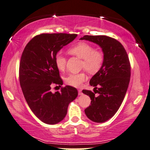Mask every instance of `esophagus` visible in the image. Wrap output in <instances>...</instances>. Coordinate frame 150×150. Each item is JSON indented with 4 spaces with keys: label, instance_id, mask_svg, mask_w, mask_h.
<instances>
[{
    "label": "esophagus",
    "instance_id": "esophagus-1",
    "mask_svg": "<svg viewBox=\"0 0 150 150\" xmlns=\"http://www.w3.org/2000/svg\"><path fill=\"white\" fill-rule=\"evenodd\" d=\"M78 94H79V95H81L82 94L81 90H78Z\"/></svg>",
    "mask_w": 150,
    "mask_h": 150
}]
</instances>
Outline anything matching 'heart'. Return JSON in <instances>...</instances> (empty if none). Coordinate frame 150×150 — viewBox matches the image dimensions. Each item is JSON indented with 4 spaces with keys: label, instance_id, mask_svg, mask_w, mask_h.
I'll return each instance as SVG.
<instances>
[{
    "label": "heart",
    "instance_id": "heart-1",
    "mask_svg": "<svg viewBox=\"0 0 150 150\" xmlns=\"http://www.w3.org/2000/svg\"><path fill=\"white\" fill-rule=\"evenodd\" d=\"M69 52L71 54L83 59L81 63L82 68L90 74H96L102 68L104 62V54L101 51L96 50L92 45L86 42H79L69 48ZM55 64L58 70L64 71L66 68V57L58 52L54 58ZM86 79L85 73H71L65 77V82L69 86L78 88Z\"/></svg>",
    "mask_w": 150,
    "mask_h": 150
}]
</instances>
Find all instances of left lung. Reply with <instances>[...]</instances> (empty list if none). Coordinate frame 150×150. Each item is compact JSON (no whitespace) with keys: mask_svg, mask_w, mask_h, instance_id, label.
<instances>
[{"mask_svg":"<svg viewBox=\"0 0 150 150\" xmlns=\"http://www.w3.org/2000/svg\"><path fill=\"white\" fill-rule=\"evenodd\" d=\"M81 40L97 44L104 54L102 68L90 81L94 92L83 90L91 105L85 109L90 120L103 123L112 117L120 108L127 91L130 77V64L123 45L113 38L104 35H85ZM96 93L99 94L95 95Z\"/></svg>","mask_w":150,"mask_h":150,"instance_id":"1","label":"left lung"}]
</instances>
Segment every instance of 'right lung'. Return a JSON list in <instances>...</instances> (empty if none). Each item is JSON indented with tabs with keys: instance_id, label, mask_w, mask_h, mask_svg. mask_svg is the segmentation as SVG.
<instances>
[{
	"instance_id": "obj_1",
	"label": "right lung",
	"mask_w": 150,
	"mask_h": 150,
	"mask_svg": "<svg viewBox=\"0 0 150 150\" xmlns=\"http://www.w3.org/2000/svg\"><path fill=\"white\" fill-rule=\"evenodd\" d=\"M76 34H41L25 47L20 64V83L29 107L40 120L56 124L66 116L69 103L78 95L75 88L66 86L51 92L52 83L62 85L55 56L72 42Z\"/></svg>"
}]
</instances>
